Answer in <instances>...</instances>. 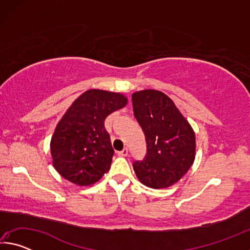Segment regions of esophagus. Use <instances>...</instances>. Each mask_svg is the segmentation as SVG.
<instances>
[{"label":"esophagus","instance_id":"34e87169","mask_svg":"<svg viewBox=\"0 0 250 250\" xmlns=\"http://www.w3.org/2000/svg\"><path fill=\"white\" fill-rule=\"evenodd\" d=\"M118 155L119 156H126L128 155V149H124L122 151L118 152Z\"/></svg>","mask_w":250,"mask_h":250}]
</instances>
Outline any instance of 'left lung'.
<instances>
[{"mask_svg":"<svg viewBox=\"0 0 250 250\" xmlns=\"http://www.w3.org/2000/svg\"><path fill=\"white\" fill-rule=\"evenodd\" d=\"M132 104L146 142L145 159L132 164L135 175L147 188H168L188 173L195 160V133L162 91L134 92Z\"/></svg>","mask_w":250,"mask_h":250,"instance_id":"1","label":"left lung"}]
</instances>
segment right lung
I'll return each instance as SVG.
<instances>
[{
  "label": "right lung",
  "mask_w": 250,
  "mask_h": 250,
  "mask_svg": "<svg viewBox=\"0 0 250 250\" xmlns=\"http://www.w3.org/2000/svg\"><path fill=\"white\" fill-rule=\"evenodd\" d=\"M126 103L119 92L90 89L67 109L50 140L53 166L64 179L87 186L109 171L115 151L104 120Z\"/></svg>",
  "instance_id": "add662e5"
}]
</instances>
